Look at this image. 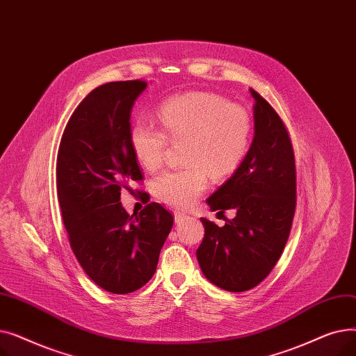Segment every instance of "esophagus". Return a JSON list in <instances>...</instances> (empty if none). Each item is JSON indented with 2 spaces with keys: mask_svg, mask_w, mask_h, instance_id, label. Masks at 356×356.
I'll return each instance as SVG.
<instances>
[{
  "mask_svg": "<svg viewBox=\"0 0 356 356\" xmlns=\"http://www.w3.org/2000/svg\"><path fill=\"white\" fill-rule=\"evenodd\" d=\"M189 218H191L189 215H186V213H183V212H179V211L175 212V222H176V223H179V222H181V220H188Z\"/></svg>",
  "mask_w": 356,
  "mask_h": 356,
  "instance_id": "esophagus-1",
  "label": "esophagus"
}]
</instances>
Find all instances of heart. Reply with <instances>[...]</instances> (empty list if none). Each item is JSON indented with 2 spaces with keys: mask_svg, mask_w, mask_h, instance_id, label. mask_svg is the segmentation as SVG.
<instances>
[{
  "mask_svg": "<svg viewBox=\"0 0 356 356\" xmlns=\"http://www.w3.org/2000/svg\"><path fill=\"white\" fill-rule=\"evenodd\" d=\"M157 117L161 128L137 120L129 128V144L137 161L154 172L163 164L172 141H184L183 163L177 170H167L153 181V192L161 202L188 208L215 180L229 176L244 159L251 134L245 109L228 104L209 92H184L165 98Z\"/></svg>",
  "mask_w": 356,
  "mask_h": 356,
  "instance_id": "1",
  "label": "heart"
}]
</instances>
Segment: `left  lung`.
Masks as SVG:
<instances>
[{"instance_id":"obj_1","label":"left lung","mask_w":356,"mask_h":356,"mask_svg":"<svg viewBox=\"0 0 356 356\" xmlns=\"http://www.w3.org/2000/svg\"><path fill=\"white\" fill-rule=\"evenodd\" d=\"M254 138L235 173L207 199L211 211H234L223 227L200 218V270L227 291H247L271 273L286 247L296 209V164L287 129L254 89Z\"/></svg>"}]
</instances>
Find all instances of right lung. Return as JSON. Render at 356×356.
I'll return each instance as SVG.
<instances>
[{
  "instance_id": "obj_1",
  "label": "right lung",
  "mask_w": 356,
  "mask_h": 356,
  "mask_svg": "<svg viewBox=\"0 0 356 356\" xmlns=\"http://www.w3.org/2000/svg\"><path fill=\"white\" fill-rule=\"evenodd\" d=\"M145 88L147 82L125 81L93 89L72 114L56 164L72 251L92 282L114 294L149 282L173 227L160 203L128 215L120 202L122 189L143 180L129 144V118Z\"/></svg>"
}]
</instances>
